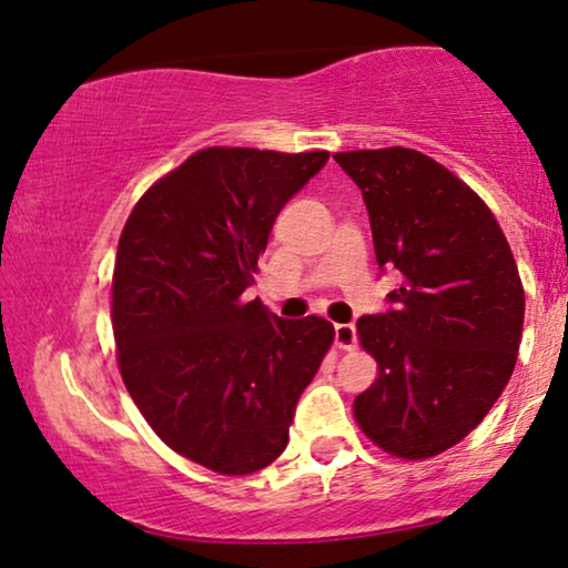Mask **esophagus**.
Segmentation results:
<instances>
[{
  "label": "esophagus",
  "mask_w": 568,
  "mask_h": 568,
  "mask_svg": "<svg viewBox=\"0 0 568 568\" xmlns=\"http://www.w3.org/2000/svg\"><path fill=\"white\" fill-rule=\"evenodd\" d=\"M336 346L344 352H352L356 346V328L352 323H338L336 325Z\"/></svg>",
  "instance_id": "1"
}]
</instances>
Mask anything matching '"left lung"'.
Returning <instances> with one entry per match:
<instances>
[{
  "mask_svg": "<svg viewBox=\"0 0 568 568\" xmlns=\"http://www.w3.org/2000/svg\"><path fill=\"white\" fill-rule=\"evenodd\" d=\"M362 189L390 310L356 321L377 379L354 400L362 432L403 460L445 453L484 422L523 341L525 292L507 237L476 191L406 146L338 152Z\"/></svg>",
  "mask_w": 568,
  "mask_h": 568,
  "instance_id": "left-lung-1",
  "label": "left lung"
}]
</instances>
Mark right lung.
Here are the masks:
<instances>
[{"label": "right lung", "mask_w": 568, "mask_h": 568, "mask_svg": "<svg viewBox=\"0 0 568 568\" xmlns=\"http://www.w3.org/2000/svg\"><path fill=\"white\" fill-rule=\"evenodd\" d=\"M331 154L209 146L160 178L121 232L113 336L123 385L178 455L222 473L266 468L333 344V325L245 300L286 201Z\"/></svg>", "instance_id": "right-lung-1"}]
</instances>
